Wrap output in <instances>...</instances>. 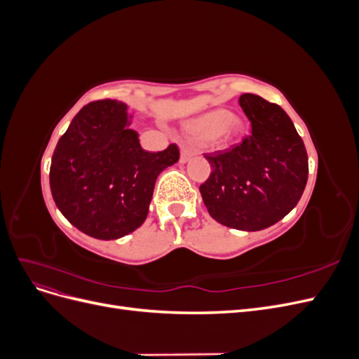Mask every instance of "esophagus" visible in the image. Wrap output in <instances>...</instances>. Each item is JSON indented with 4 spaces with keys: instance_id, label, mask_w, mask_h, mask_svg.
<instances>
[{
    "instance_id": "1",
    "label": "esophagus",
    "mask_w": 359,
    "mask_h": 359,
    "mask_svg": "<svg viewBox=\"0 0 359 359\" xmlns=\"http://www.w3.org/2000/svg\"><path fill=\"white\" fill-rule=\"evenodd\" d=\"M194 154H196V149H194L191 145H182V147H181V157H180V161H181V163H187Z\"/></svg>"
}]
</instances>
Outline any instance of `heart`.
I'll return each mask as SVG.
<instances>
[{"mask_svg": "<svg viewBox=\"0 0 359 359\" xmlns=\"http://www.w3.org/2000/svg\"><path fill=\"white\" fill-rule=\"evenodd\" d=\"M235 127L236 123L231 114L222 109L206 112L191 123L193 132L205 139L227 137L235 132Z\"/></svg>", "mask_w": 359, "mask_h": 359, "instance_id": "obj_1", "label": "heart"}]
</instances>
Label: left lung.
Returning <instances> with one entry per match:
<instances>
[{"label":"left lung","mask_w":359,"mask_h":359,"mask_svg":"<svg viewBox=\"0 0 359 359\" xmlns=\"http://www.w3.org/2000/svg\"><path fill=\"white\" fill-rule=\"evenodd\" d=\"M240 106L252 133L231 149L205 154L211 173L199 190L215 222L253 232L276 224L295 208L307 184L309 157L278 104L243 94Z\"/></svg>","instance_id":"1"}]
</instances>
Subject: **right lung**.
<instances>
[{
	"mask_svg": "<svg viewBox=\"0 0 359 359\" xmlns=\"http://www.w3.org/2000/svg\"><path fill=\"white\" fill-rule=\"evenodd\" d=\"M128 124L126 103L91 102L73 118L52 156L55 205L74 227L97 240L136 231L147 219L160 172L180 158L175 144L148 153Z\"/></svg>",
	"mask_w": 359,
	"mask_h": 359,
	"instance_id": "add662e5",
	"label": "right lung"
}]
</instances>
